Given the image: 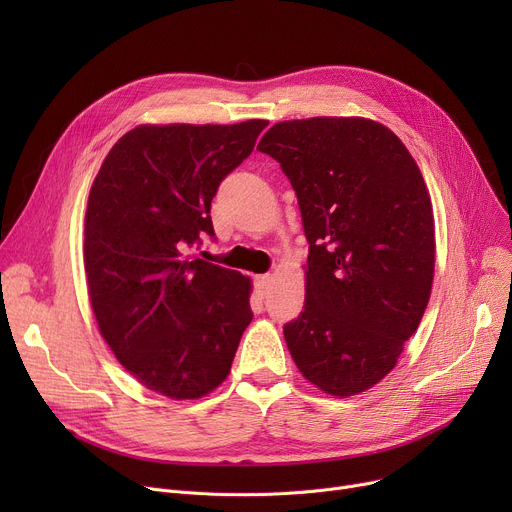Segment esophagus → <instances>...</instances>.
Returning <instances> with one entry per match:
<instances>
[{
  "label": "esophagus",
  "mask_w": 512,
  "mask_h": 512,
  "mask_svg": "<svg viewBox=\"0 0 512 512\" xmlns=\"http://www.w3.org/2000/svg\"><path fill=\"white\" fill-rule=\"evenodd\" d=\"M255 286H257V290H259L261 297H265V294L270 292V288H272V276H270V274H261V276H257V278H255Z\"/></svg>",
  "instance_id": "1"
}]
</instances>
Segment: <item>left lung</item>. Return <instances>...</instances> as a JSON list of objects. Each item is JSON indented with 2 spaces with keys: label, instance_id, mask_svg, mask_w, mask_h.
<instances>
[{
  "label": "left lung",
  "instance_id": "left-lung-1",
  "mask_svg": "<svg viewBox=\"0 0 512 512\" xmlns=\"http://www.w3.org/2000/svg\"><path fill=\"white\" fill-rule=\"evenodd\" d=\"M257 149L297 193L309 242L305 311L284 326L305 378L359 394L394 369L434 282V211L415 159L365 118L278 122Z\"/></svg>",
  "mask_w": 512,
  "mask_h": 512
}]
</instances>
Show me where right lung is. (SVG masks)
<instances>
[{
    "mask_svg": "<svg viewBox=\"0 0 512 512\" xmlns=\"http://www.w3.org/2000/svg\"><path fill=\"white\" fill-rule=\"evenodd\" d=\"M265 126L141 124L91 186L85 272L99 332L132 378L168 398L218 388L253 319L247 276L186 253L215 236L211 199Z\"/></svg>",
    "mask_w": 512,
    "mask_h": 512,
    "instance_id": "right-lung-1",
    "label": "right lung"
}]
</instances>
